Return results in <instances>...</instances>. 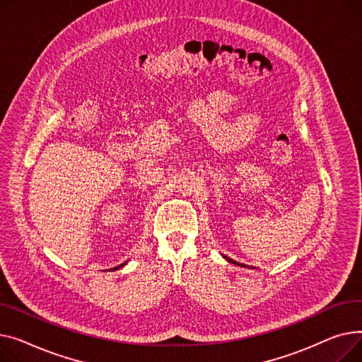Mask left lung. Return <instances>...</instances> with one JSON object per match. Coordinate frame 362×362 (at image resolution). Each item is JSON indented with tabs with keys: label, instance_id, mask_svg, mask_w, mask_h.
Here are the masks:
<instances>
[{
	"label": "left lung",
	"instance_id": "left-lung-1",
	"mask_svg": "<svg viewBox=\"0 0 362 362\" xmlns=\"http://www.w3.org/2000/svg\"><path fill=\"white\" fill-rule=\"evenodd\" d=\"M223 257H225V256H223ZM225 259H226V260H228L229 263H232V264H238V266H243V267H248V266H245V264H241V263H237V262H233L232 259H228V257H225Z\"/></svg>",
	"mask_w": 362,
	"mask_h": 362
}]
</instances>
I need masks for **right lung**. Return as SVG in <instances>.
I'll return each mask as SVG.
<instances>
[{"label":"right lung","instance_id":"obj_1","mask_svg":"<svg viewBox=\"0 0 362 362\" xmlns=\"http://www.w3.org/2000/svg\"><path fill=\"white\" fill-rule=\"evenodd\" d=\"M124 264H125V263H122V264H119V266H118V267H122V266H124ZM118 267H115V269H118ZM115 269H114V270H115Z\"/></svg>","mask_w":362,"mask_h":362}]
</instances>
